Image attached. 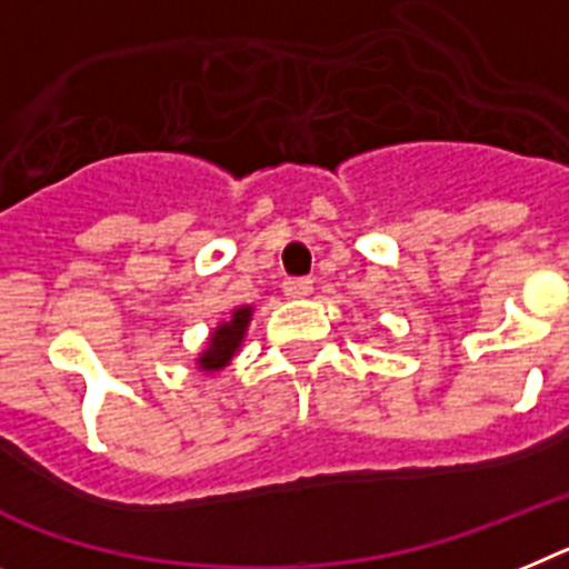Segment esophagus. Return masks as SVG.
Masks as SVG:
<instances>
[{"mask_svg":"<svg viewBox=\"0 0 569 569\" xmlns=\"http://www.w3.org/2000/svg\"><path fill=\"white\" fill-rule=\"evenodd\" d=\"M283 292L289 298H307L312 295V277H286Z\"/></svg>","mask_w":569,"mask_h":569,"instance_id":"1","label":"esophagus"}]
</instances>
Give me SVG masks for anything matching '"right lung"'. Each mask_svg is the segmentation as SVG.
<instances>
[{
    "mask_svg": "<svg viewBox=\"0 0 569 569\" xmlns=\"http://www.w3.org/2000/svg\"><path fill=\"white\" fill-rule=\"evenodd\" d=\"M248 321H251V309H233L231 321L222 323V327L211 336V347L202 352L199 367L208 370V373H211V370H219V367H226L228 361H231L233 352H237V347H240L242 336H246Z\"/></svg>",
    "mask_w": 569,
    "mask_h": 569,
    "instance_id": "obj_1",
    "label": "right lung"
}]
</instances>
